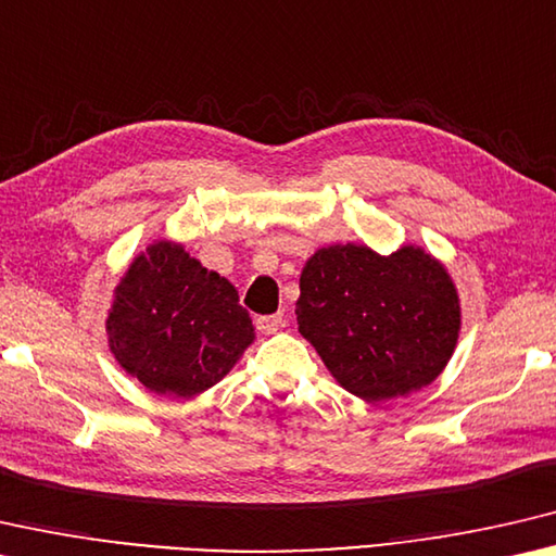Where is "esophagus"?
Listing matches in <instances>:
<instances>
[{
	"instance_id": "esophagus-1",
	"label": "esophagus",
	"mask_w": 556,
	"mask_h": 556,
	"mask_svg": "<svg viewBox=\"0 0 556 556\" xmlns=\"http://www.w3.org/2000/svg\"><path fill=\"white\" fill-rule=\"evenodd\" d=\"M286 325V317L283 313H276V315H261L256 320V327L263 334H276L280 327Z\"/></svg>"
}]
</instances>
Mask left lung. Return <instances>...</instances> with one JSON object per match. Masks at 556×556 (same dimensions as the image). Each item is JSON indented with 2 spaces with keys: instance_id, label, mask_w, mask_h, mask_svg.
Masks as SVG:
<instances>
[{
  "instance_id": "obj_1",
  "label": "left lung",
  "mask_w": 556,
  "mask_h": 556,
  "mask_svg": "<svg viewBox=\"0 0 556 556\" xmlns=\"http://www.w3.org/2000/svg\"><path fill=\"white\" fill-rule=\"evenodd\" d=\"M295 315L334 381L367 404L429 387L460 334L458 288L416 243L389 256L359 243L317 249L300 273Z\"/></svg>"
}]
</instances>
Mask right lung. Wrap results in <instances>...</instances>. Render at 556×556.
<instances>
[{
	"instance_id": "obj_1",
	"label": "right lung",
	"mask_w": 556,
	"mask_h": 556,
	"mask_svg": "<svg viewBox=\"0 0 556 556\" xmlns=\"http://www.w3.org/2000/svg\"><path fill=\"white\" fill-rule=\"evenodd\" d=\"M115 362L160 396L192 399L218 384L256 340L239 290L160 239L117 280L105 317Z\"/></svg>"
}]
</instances>
